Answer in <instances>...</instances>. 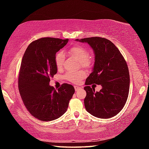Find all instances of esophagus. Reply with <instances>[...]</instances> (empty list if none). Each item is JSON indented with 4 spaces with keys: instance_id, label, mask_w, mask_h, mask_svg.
Instances as JSON below:
<instances>
[{
    "instance_id": "34e87169",
    "label": "esophagus",
    "mask_w": 149,
    "mask_h": 149,
    "mask_svg": "<svg viewBox=\"0 0 149 149\" xmlns=\"http://www.w3.org/2000/svg\"><path fill=\"white\" fill-rule=\"evenodd\" d=\"M74 89H75V91H79V90L81 89V88H80L79 87H78V86H75H75H74Z\"/></svg>"
}]
</instances>
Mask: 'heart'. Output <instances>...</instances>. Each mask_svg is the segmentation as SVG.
Listing matches in <instances>:
<instances>
[{
  "label": "heart",
  "mask_w": 149,
  "mask_h": 149,
  "mask_svg": "<svg viewBox=\"0 0 149 149\" xmlns=\"http://www.w3.org/2000/svg\"><path fill=\"white\" fill-rule=\"evenodd\" d=\"M68 54L71 55L78 61L81 62V64L85 66H89L91 61L89 58V52L87 49L81 45H75L70 48L68 50ZM64 60V54L63 52H59L55 56V64L57 68L60 70L62 68L63 62ZM85 77V73L84 71L77 72H70L65 75V78L69 81L78 84L80 81Z\"/></svg>",
  "instance_id": "obj_1"
}]
</instances>
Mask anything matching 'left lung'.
Masks as SVG:
<instances>
[{"mask_svg": "<svg viewBox=\"0 0 149 149\" xmlns=\"http://www.w3.org/2000/svg\"><path fill=\"white\" fill-rule=\"evenodd\" d=\"M75 40L89 44L95 56L93 70L85 84L86 110L99 118L115 116L125 106L129 95L130 74L124 58L107 39L94 37ZM92 83L101 84L102 89L95 92L89 86Z\"/></svg>", "mask_w": 149, "mask_h": 149, "instance_id": "obj_1", "label": "left lung"}]
</instances>
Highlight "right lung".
<instances>
[{
  "label": "right lung",
  "instance_id": "obj_1",
  "mask_svg": "<svg viewBox=\"0 0 149 149\" xmlns=\"http://www.w3.org/2000/svg\"><path fill=\"white\" fill-rule=\"evenodd\" d=\"M69 39L45 37L27 47L22 60L18 77L19 91L25 107L33 116L48 122L66 112L74 94L72 85L64 84L58 91L49 85L57 73L56 53Z\"/></svg>",
  "mask_w": 149,
  "mask_h": 149
}]
</instances>
